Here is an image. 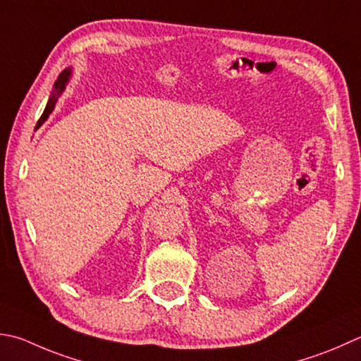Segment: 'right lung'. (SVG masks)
<instances>
[{
  "instance_id": "add662e5",
  "label": "right lung",
  "mask_w": 361,
  "mask_h": 361,
  "mask_svg": "<svg viewBox=\"0 0 361 361\" xmlns=\"http://www.w3.org/2000/svg\"><path fill=\"white\" fill-rule=\"evenodd\" d=\"M70 76H72V68H66V70H63V72H61V75L58 76V80H56V82H54V87H53L51 95H49V98H48V103H47V106H45L44 114H42V117L39 118L37 126H35V128H39V126H40L42 123H44L45 120L49 117V114H51V112H53L54 106H56V102H58L59 95L62 94L63 90H66V86H67V82H68V80H70Z\"/></svg>"
}]
</instances>
